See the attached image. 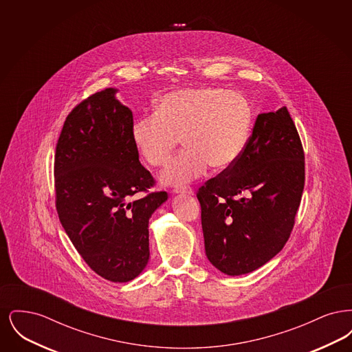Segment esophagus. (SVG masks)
Listing matches in <instances>:
<instances>
[{"instance_id": "obj_1", "label": "esophagus", "mask_w": 352, "mask_h": 352, "mask_svg": "<svg viewBox=\"0 0 352 352\" xmlns=\"http://www.w3.org/2000/svg\"><path fill=\"white\" fill-rule=\"evenodd\" d=\"M173 192L174 194H182V195H194V191L191 190V187H187V186H184V187H175L173 190Z\"/></svg>"}]
</instances>
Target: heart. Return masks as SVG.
<instances>
[{"label": "heart", "instance_id": "1", "mask_svg": "<svg viewBox=\"0 0 352 352\" xmlns=\"http://www.w3.org/2000/svg\"><path fill=\"white\" fill-rule=\"evenodd\" d=\"M252 108L248 100L219 87L187 88L170 92L155 112L134 120L132 141L151 166L168 162L182 137L184 149L160 175L165 186H182L201 177L208 166L231 168L251 137Z\"/></svg>", "mask_w": 352, "mask_h": 352}]
</instances>
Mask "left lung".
<instances>
[{
	"label": "left lung",
	"instance_id": "left-lung-1",
	"mask_svg": "<svg viewBox=\"0 0 352 352\" xmlns=\"http://www.w3.org/2000/svg\"><path fill=\"white\" fill-rule=\"evenodd\" d=\"M303 186L301 140L286 107L260 113L241 157L197 195L210 263L227 276L267 264L290 236Z\"/></svg>",
	"mask_w": 352,
	"mask_h": 352
}]
</instances>
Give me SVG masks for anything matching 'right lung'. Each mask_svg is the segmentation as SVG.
<instances>
[{
    "label": "right lung",
    "instance_id": "add662e5",
    "mask_svg": "<svg viewBox=\"0 0 352 352\" xmlns=\"http://www.w3.org/2000/svg\"><path fill=\"white\" fill-rule=\"evenodd\" d=\"M105 88L65 121L55 151L59 220L84 261L112 283H128L149 261V219L166 192L131 198L154 184L132 141L133 115Z\"/></svg>",
    "mask_w": 352,
    "mask_h": 352
}]
</instances>
